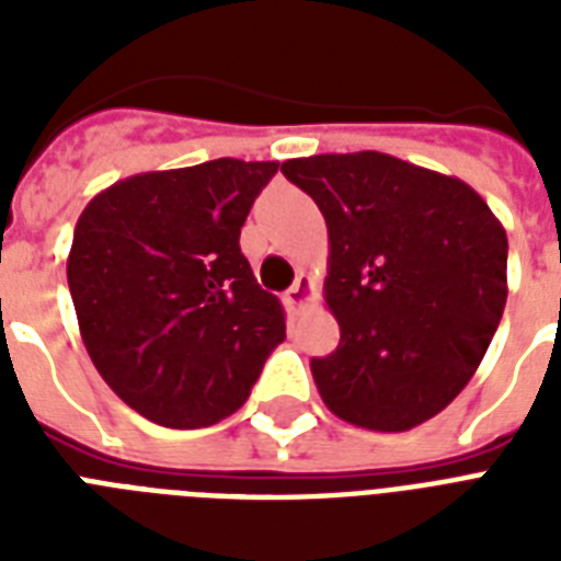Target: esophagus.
<instances>
[{"mask_svg":"<svg viewBox=\"0 0 561 561\" xmlns=\"http://www.w3.org/2000/svg\"><path fill=\"white\" fill-rule=\"evenodd\" d=\"M311 294H314V279L308 276L306 271L299 273L297 282L290 285L288 290H285V306L290 308V311H299V308L308 306V299H311Z\"/></svg>","mask_w":561,"mask_h":561,"instance_id":"esophagus-1","label":"esophagus"}]
</instances>
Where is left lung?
<instances>
[{"instance_id":"obj_1","label":"left lung","mask_w":561,"mask_h":561,"mask_svg":"<svg viewBox=\"0 0 561 561\" xmlns=\"http://www.w3.org/2000/svg\"><path fill=\"white\" fill-rule=\"evenodd\" d=\"M329 227L323 297L341 325L311 360L325 408L399 434L451 404L506 306V232L469 183L378 151L282 162Z\"/></svg>"}]
</instances>
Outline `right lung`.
Here are the masks:
<instances>
[{
  "label": "right lung",
  "instance_id": "1",
  "mask_svg": "<svg viewBox=\"0 0 561 561\" xmlns=\"http://www.w3.org/2000/svg\"><path fill=\"white\" fill-rule=\"evenodd\" d=\"M279 162L220 160L118 180L75 224L66 279L110 390L165 427L236 413L285 341V308L238 247Z\"/></svg>",
  "mask_w": 561,
  "mask_h": 561
}]
</instances>
